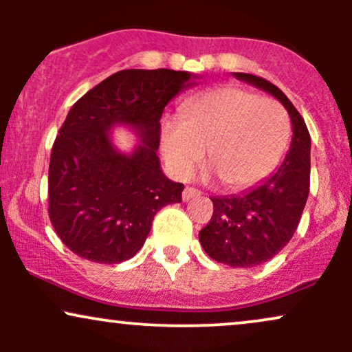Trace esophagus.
<instances>
[{
    "label": "esophagus",
    "mask_w": 352,
    "mask_h": 352,
    "mask_svg": "<svg viewBox=\"0 0 352 352\" xmlns=\"http://www.w3.org/2000/svg\"><path fill=\"white\" fill-rule=\"evenodd\" d=\"M199 195H200L199 190L193 188V187H187L184 190V193H182V199H184V201H188V200L195 199V197H199Z\"/></svg>",
    "instance_id": "34e87169"
}]
</instances>
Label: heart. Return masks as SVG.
Here are the masks:
<instances>
[{
    "mask_svg": "<svg viewBox=\"0 0 352 352\" xmlns=\"http://www.w3.org/2000/svg\"><path fill=\"white\" fill-rule=\"evenodd\" d=\"M288 137V114L276 100L227 86L190 100L182 122H165L160 147L179 179L193 172L207 148V162L221 184L245 188L276 167Z\"/></svg>",
    "mask_w": 352,
    "mask_h": 352,
    "instance_id": "1",
    "label": "heart"
}]
</instances>
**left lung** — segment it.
<instances>
[{
    "instance_id": "8db88e82",
    "label": "left lung",
    "mask_w": 352,
    "mask_h": 352,
    "mask_svg": "<svg viewBox=\"0 0 352 352\" xmlns=\"http://www.w3.org/2000/svg\"><path fill=\"white\" fill-rule=\"evenodd\" d=\"M233 76L280 100L293 125L292 145L280 167L240 195L212 197L213 215L199 233L212 260L233 268H252L272 260L296 232L309 193L311 137L305 119L281 89L253 74Z\"/></svg>"
}]
</instances>
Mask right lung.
I'll list each match as a JSON object with an SVG mask.
<instances>
[{
    "label": "right lung",
    "instance_id": "right-lung-1",
    "mask_svg": "<svg viewBox=\"0 0 352 352\" xmlns=\"http://www.w3.org/2000/svg\"><path fill=\"white\" fill-rule=\"evenodd\" d=\"M187 71L124 69L92 87L71 107L50 160V220L64 245L84 260L116 265L142 248L155 213L180 204L184 184L160 168V117ZM134 128L141 144L117 151L110 131Z\"/></svg>",
    "mask_w": 352,
    "mask_h": 352
}]
</instances>
